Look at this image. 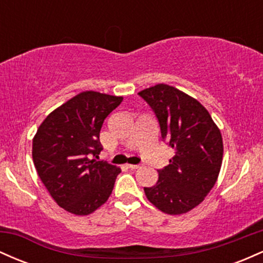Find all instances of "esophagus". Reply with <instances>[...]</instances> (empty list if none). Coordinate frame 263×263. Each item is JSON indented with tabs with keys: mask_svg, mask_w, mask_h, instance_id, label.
Wrapping results in <instances>:
<instances>
[{
	"mask_svg": "<svg viewBox=\"0 0 263 263\" xmlns=\"http://www.w3.org/2000/svg\"><path fill=\"white\" fill-rule=\"evenodd\" d=\"M127 167L129 168V170H138L141 165L140 164H127Z\"/></svg>",
	"mask_w": 263,
	"mask_h": 263,
	"instance_id": "34e87169",
	"label": "esophagus"
}]
</instances>
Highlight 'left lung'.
<instances>
[{
	"instance_id": "8db88e82",
	"label": "left lung",
	"mask_w": 263,
	"mask_h": 263,
	"mask_svg": "<svg viewBox=\"0 0 263 263\" xmlns=\"http://www.w3.org/2000/svg\"><path fill=\"white\" fill-rule=\"evenodd\" d=\"M155 112L162 138L174 149L170 164L158 171L156 185L144 194L170 215L198 206L218 180L222 163L221 132L203 105L167 84L138 92Z\"/></svg>"
}]
</instances>
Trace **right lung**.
<instances>
[{
    "instance_id": "1",
    "label": "right lung",
    "mask_w": 263,
    "mask_h": 263,
    "mask_svg": "<svg viewBox=\"0 0 263 263\" xmlns=\"http://www.w3.org/2000/svg\"><path fill=\"white\" fill-rule=\"evenodd\" d=\"M122 96L83 91L52 111L33 138L32 157L42 183L60 208L89 215L107 201L121 170L98 161L100 129Z\"/></svg>"
}]
</instances>
